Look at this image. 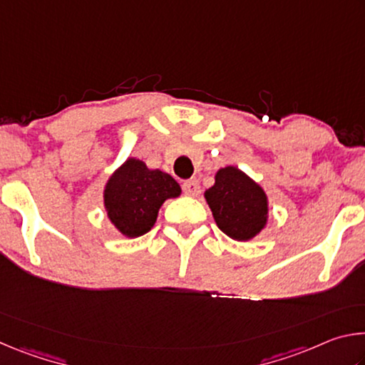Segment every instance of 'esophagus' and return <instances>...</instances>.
<instances>
[{
  "label": "esophagus",
  "instance_id": "obj_1",
  "mask_svg": "<svg viewBox=\"0 0 365 365\" xmlns=\"http://www.w3.org/2000/svg\"><path fill=\"white\" fill-rule=\"evenodd\" d=\"M182 190H183L185 195L197 196V193H200V182H197L196 178H190V180H185L182 183Z\"/></svg>",
  "mask_w": 365,
  "mask_h": 365
}]
</instances>
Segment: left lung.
I'll list each match as a JSON object with an SVG mask.
<instances>
[{"label": "left lung", "instance_id": "1", "mask_svg": "<svg viewBox=\"0 0 365 365\" xmlns=\"http://www.w3.org/2000/svg\"><path fill=\"white\" fill-rule=\"evenodd\" d=\"M206 201L215 224L238 242H248L267 222V196L256 182L237 168L220 169L206 190Z\"/></svg>", "mask_w": 365, "mask_h": 365}]
</instances>
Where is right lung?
Wrapping results in <instances>:
<instances>
[{"label":"right lung","instance_id":"add662e5","mask_svg":"<svg viewBox=\"0 0 365 365\" xmlns=\"http://www.w3.org/2000/svg\"><path fill=\"white\" fill-rule=\"evenodd\" d=\"M180 195V185L163 170H150L138 159H128L109 178L104 206L117 230L137 238L151 230L159 207Z\"/></svg>","mask_w":365,"mask_h":365}]
</instances>
